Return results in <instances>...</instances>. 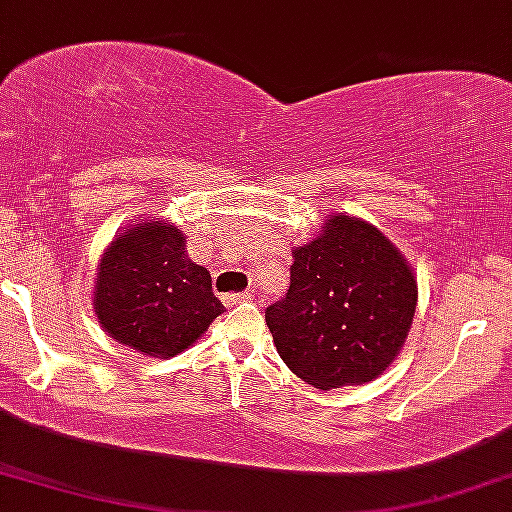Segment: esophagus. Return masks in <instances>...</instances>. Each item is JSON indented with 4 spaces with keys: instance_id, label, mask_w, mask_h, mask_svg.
<instances>
[{
    "instance_id": "esophagus-1",
    "label": "esophagus",
    "mask_w": 512,
    "mask_h": 512,
    "mask_svg": "<svg viewBox=\"0 0 512 512\" xmlns=\"http://www.w3.org/2000/svg\"><path fill=\"white\" fill-rule=\"evenodd\" d=\"M250 293H231V295H224V304L226 307H234V304H243V302H250Z\"/></svg>"
}]
</instances>
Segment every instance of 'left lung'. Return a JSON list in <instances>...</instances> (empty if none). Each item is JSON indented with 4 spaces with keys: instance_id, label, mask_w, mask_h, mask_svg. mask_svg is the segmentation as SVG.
Here are the masks:
<instances>
[{
    "instance_id": "obj_1",
    "label": "left lung",
    "mask_w": 512,
    "mask_h": 512,
    "mask_svg": "<svg viewBox=\"0 0 512 512\" xmlns=\"http://www.w3.org/2000/svg\"><path fill=\"white\" fill-rule=\"evenodd\" d=\"M293 260L286 297L264 312L278 357L319 390L378 378L416 314L418 283L406 257L373 224L340 212Z\"/></svg>"
}]
</instances>
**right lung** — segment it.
Masks as SVG:
<instances>
[{
	"label": "right lung",
	"instance_id": "add662e5",
	"mask_svg": "<svg viewBox=\"0 0 512 512\" xmlns=\"http://www.w3.org/2000/svg\"><path fill=\"white\" fill-rule=\"evenodd\" d=\"M94 312L115 342L167 359L208 331L224 304L212 293L210 271L189 257L177 226L144 219L103 252Z\"/></svg>",
	"mask_w": 512,
	"mask_h": 512
}]
</instances>
